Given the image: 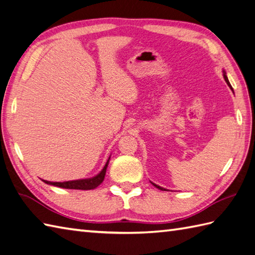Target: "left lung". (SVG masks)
Segmentation results:
<instances>
[{
  "label": "left lung",
  "instance_id": "1",
  "mask_svg": "<svg viewBox=\"0 0 255 255\" xmlns=\"http://www.w3.org/2000/svg\"><path fill=\"white\" fill-rule=\"evenodd\" d=\"M223 76H224V79H225V81H226V83H227V85L229 86V88H231V90H233V88H232V85H231V83H229V81H228V78H227V76H226V72H225V70H223ZM151 184L154 186V187H157L158 189H160V190H166L165 188H163V187H161V186H159V185H156L154 183H152L151 182Z\"/></svg>",
  "mask_w": 255,
  "mask_h": 255
}]
</instances>
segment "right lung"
<instances>
[{"instance_id": "1", "label": "right lung", "mask_w": 255, "mask_h": 255, "mask_svg": "<svg viewBox=\"0 0 255 255\" xmlns=\"http://www.w3.org/2000/svg\"><path fill=\"white\" fill-rule=\"evenodd\" d=\"M109 159L107 160L106 164L103 167V170L98 173L97 175L90 177V178H82V179H76V181H68V182H48L42 179L43 182L48 185L57 186L60 188H67V189H81V190H90L98 187L104 181L105 175H106V170L109 164Z\"/></svg>"}]
</instances>
